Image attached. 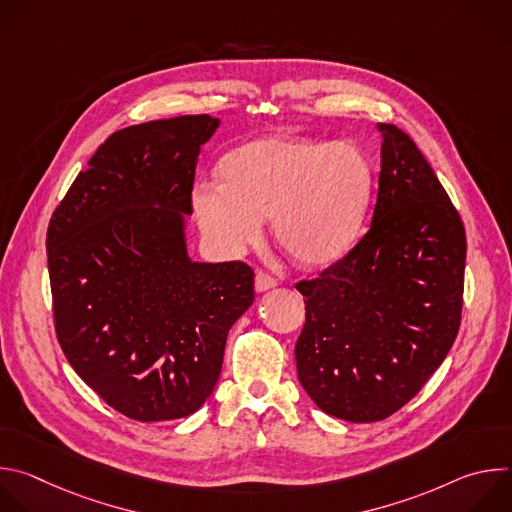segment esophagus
I'll return each mask as SVG.
<instances>
[{
    "label": "esophagus",
    "instance_id": "esophagus-1",
    "mask_svg": "<svg viewBox=\"0 0 512 512\" xmlns=\"http://www.w3.org/2000/svg\"><path fill=\"white\" fill-rule=\"evenodd\" d=\"M277 285V279L273 275H269L267 271H257L255 273V289L257 291H265V289H271Z\"/></svg>",
    "mask_w": 512,
    "mask_h": 512
}]
</instances>
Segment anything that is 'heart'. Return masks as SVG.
Segmentation results:
<instances>
[{"label": "heart", "instance_id": "heart-1", "mask_svg": "<svg viewBox=\"0 0 512 512\" xmlns=\"http://www.w3.org/2000/svg\"><path fill=\"white\" fill-rule=\"evenodd\" d=\"M223 184L200 182L192 204L202 233L237 253L273 218V237L310 267L340 259L356 241L373 194V166L346 141L265 137L233 150L221 164Z\"/></svg>", "mask_w": 512, "mask_h": 512}]
</instances>
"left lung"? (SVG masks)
<instances>
[{
	"instance_id": "8db88e82",
	"label": "left lung",
	"mask_w": 512,
	"mask_h": 512,
	"mask_svg": "<svg viewBox=\"0 0 512 512\" xmlns=\"http://www.w3.org/2000/svg\"><path fill=\"white\" fill-rule=\"evenodd\" d=\"M383 133L373 221L362 239L296 289L306 324L298 379L328 415L381 421L409 403L450 352L462 320L466 231L415 141Z\"/></svg>"
}]
</instances>
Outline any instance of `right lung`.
I'll return each instance as SVG.
<instances>
[{"label": "right lung", "mask_w": 512, "mask_h": 512, "mask_svg": "<svg viewBox=\"0 0 512 512\" xmlns=\"http://www.w3.org/2000/svg\"><path fill=\"white\" fill-rule=\"evenodd\" d=\"M218 123L182 115L111 133L48 225L58 344L135 421L180 419L208 399L227 334L255 300L247 263L186 253L196 158Z\"/></svg>", "instance_id": "right-lung-1"}]
</instances>
